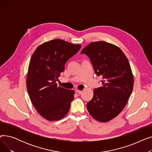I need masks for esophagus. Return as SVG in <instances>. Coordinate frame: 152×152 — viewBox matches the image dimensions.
I'll use <instances>...</instances> for the list:
<instances>
[{
  "mask_svg": "<svg viewBox=\"0 0 152 152\" xmlns=\"http://www.w3.org/2000/svg\"><path fill=\"white\" fill-rule=\"evenodd\" d=\"M76 92L77 94H78L79 95H81V94H83V91H79V90H76Z\"/></svg>",
  "mask_w": 152,
  "mask_h": 152,
  "instance_id": "obj_1",
  "label": "esophagus"
}]
</instances>
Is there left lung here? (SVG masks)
<instances>
[{
	"mask_svg": "<svg viewBox=\"0 0 152 152\" xmlns=\"http://www.w3.org/2000/svg\"><path fill=\"white\" fill-rule=\"evenodd\" d=\"M84 53L102 77V86L94 90L93 98L87 103V110L96 120L109 121L121 113L133 89L129 61L119 47L104 41L91 42L82 50Z\"/></svg>",
	"mask_w": 152,
	"mask_h": 152,
	"instance_id": "8db88e82",
	"label": "left lung"
}]
</instances>
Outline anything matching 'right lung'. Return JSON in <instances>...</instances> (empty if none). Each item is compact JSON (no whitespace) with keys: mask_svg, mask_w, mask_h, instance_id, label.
Segmentation results:
<instances>
[{"mask_svg":"<svg viewBox=\"0 0 152 152\" xmlns=\"http://www.w3.org/2000/svg\"><path fill=\"white\" fill-rule=\"evenodd\" d=\"M81 47L56 39L39 45L32 55L27 90L33 106L47 120H58L68 112L75 91L57 86L56 81L65 69L66 61Z\"/></svg>","mask_w":152,"mask_h":152,"instance_id":"1","label":"right lung"}]
</instances>
